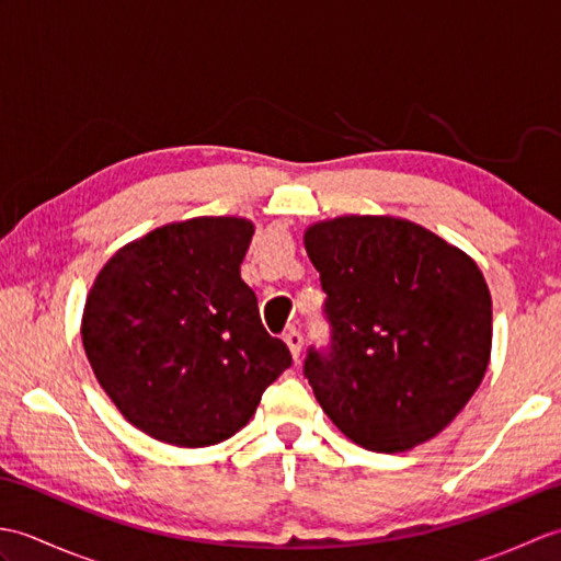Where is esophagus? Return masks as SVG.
<instances>
[{"label": "esophagus", "instance_id": "obj_1", "mask_svg": "<svg viewBox=\"0 0 561 561\" xmlns=\"http://www.w3.org/2000/svg\"><path fill=\"white\" fill-rule=\"evenodd\" d=\"M284 342H287V347L294 356V362H299V354H301V347H304V335L299 330H289L287 335H284Z\"/></svg>", "mask_w": 561, "mask_h": 561}]
</instances>
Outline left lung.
<instances>
[{
    "instance_id": "left-lung-1",
    "label": "left lung",
    "mask_w": 561,
    "mask_h": 561,
    "mask_svg": "<svg viewBox=\"0 0 561 561\" xmlns=\"http://www.w3.org/2000/svg\"><path fill=\"white\" fill-rule=\"evenodd\" d=\"M306 253L328 294L330 347L304 374L340 432L402 453L456 420L492 354V296L470 255L398 217L308 226Z\"/></svg>"
}]
</instances>
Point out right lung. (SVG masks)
<instances>
[{"instance_id":"add662e5","label":"right lung","mask_w":561,"mask_h":561,"mask_svg":"<svg viewBox=\"0 0 561 561\" xmlns=\"http://www.w3.org/2000/svg\"><path fill=\"white\" fill-rule=\"evenodd\" d=\"M253 221L197 217L123 245L87 296L81 340L129 424L181 448L231 438L291 366L241 279Z\"/></svg>"}]
</instances>
